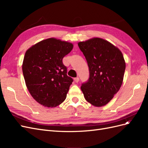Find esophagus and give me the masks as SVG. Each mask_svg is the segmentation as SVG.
Masks as SVG:
<instances>
[{
  "mask_svg": "<svg viewBox=\"0 0 148 148\" xmlns=\"http://www.w3.org/2000/svg\"><path fill=\"white\" fill-rule=\"evenodd\" d=\"M74 81H75L76 83H78V82H79V78H78V77L75 78H74Z\"/></svg>",
  "mask_w": 148,
  "mask_h": 148,
  "instance_id": "34e87169",
  "label": "esophagus"
}]
</instances>
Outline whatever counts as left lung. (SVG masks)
<instances>
[{
	"mask_svg": "<svg viewBox=\"0 0 148 148\" xmlns=\"http://www.w3.org/2000/svg\"><path fill=\"white\" fill-rule=\"evenodd\" d=\"M78 45L86 58L89 78L81 89L88 102L96 107L109 103L122 86L125 61L122 52L106 40L93 38Z\"/></svg>",
	"mask_w": 148,
	"mask_h": 148,
	"instance_id": "8db88e82",
	"label": "left lung"
}]
</instances>
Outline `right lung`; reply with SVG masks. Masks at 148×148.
<instances>
[{
    "label": "right lung",
    "instance_id": "obj_1",
    "mask_svg": "<svg viewBox=\"0 0 148 148\" xmlns=\"http://www.w3.org/2000/svg\"><path fill=\"white\" fill-rule=\"evenodd\" d=\"M73 44L56 38L42 40L26 51L22 65L25 83L34 99L55 107L66 99L73 79L66 75L62 59Z\"/></svg>",
    "mask_w": 148,
    "mask_h": 148
}]
</instances>
